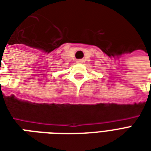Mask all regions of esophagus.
<instances>
[{
    "label": "esophagus",
    "mask_w": 151,
    "mask_h": 151,
    "mask_svg": "<svg viewBox=\"0 0 151 151\" xmlns=\"http://www.w3.org/2000/svg\"><path fill=\"white\" fill-rule=\"evenodd\" d=\"M77 63H82V60H77Z\"/></svg>",
    "instance_id": "34e87169"
}]
</instances>
